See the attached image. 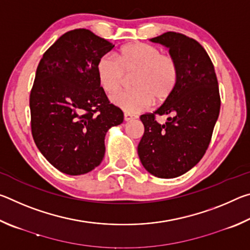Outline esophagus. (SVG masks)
<instances>
[{
  "label": "esophagus",
  "mask_w": 250,
  "mask_h": 250,
  "mask_svg": "<svg viewBox=\"0 0 250 250\" xmlns=\"http://www.w3.org/2000/svg\"><path fill=\"white\" fill-rule=\"evenodd\" d=\"M124 118H125V121H130V120H132V119H135V116H133V115H131V113H125V116H124Z\"/></svg>",
  "instance_id": "1"
}]
</instances>
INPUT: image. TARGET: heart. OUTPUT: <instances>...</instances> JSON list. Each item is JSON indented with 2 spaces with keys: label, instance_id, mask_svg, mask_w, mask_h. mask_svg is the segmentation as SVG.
<instances>
[{
  "label": "heart",
  "instance_id": "b5f03b06",
  "mask_svg": "<svg viewBox=\"0 0 250 250\" xmlns=\"http://www.w3.org/2000/svg\"><path fill=\"white\" fill-rule=\"evenodd\" d=\"M134 87L115 92L111 103L128 113L141 112L155 103H164L174 92L179 83L180 69L176 59L154 45L132 43L120 49L119 58L111 54L101 56L97 75L103 89L113 92L125 83V75Z\"/></svg>",
  "mask_w": 250,
  "mask_h": 250
}]
</instances>
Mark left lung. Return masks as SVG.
Listing matches in <instances>:
<instances>
[{
	"instance_id": "obj_1",
	"label": "left lung",
	"mask_w": 250,
	"mask_h": 250,
	"mask_svg": "<svg viewBox=\"0 0 250 250\" xmlns=\"http://www.w3.org/2000/svg\"><path fill=\"white\" fill-rule=\"evenodd\" d=\"M151 42L170 48L180 77L170 98L154 112L140 117L145 133L138 154L152 175L172 179L191 170L204 156L219 115L221 96L213 62L197 41L167 32ZM164 114L170 117L160 125L155 117Z\"/></svg>"
}]
</instances>
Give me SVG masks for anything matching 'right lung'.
<instances>
[{
    "mask_svg": "<svg viewBox=\"0 0 250 250\" xmlns=\"http://www.w3.org/2000/svg\"><path fill=\"white\" fill-rule=\"evenodd\" d=\"M115 45L89 29L65 33L44 53L31 95V128L45 159L65 174L94 170L104 156V135L124 121L100 86L97 64Z\"/></svg>",
    "mask_w": 250,
    "mask_h": 250,
    "instance_id": "1",
    "label": "right lung"
}]
</instances>
